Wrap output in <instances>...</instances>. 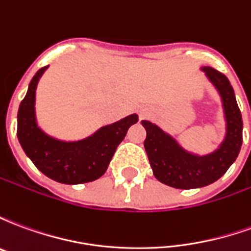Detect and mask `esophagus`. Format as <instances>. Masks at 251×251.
I'll list each match as a JSON object with an SVG mask.
<instances>
[{"label": "esophagus", "mask_w": 251, "mask_h": 251, "mask_svg": "<svg viewBox=\"0 0 251 251\" xmlns=\"http://www.w3.org/2000/svg\"><path fill=\"white\" fill-rule=\"evenodd\" d=\"M142 114H144V113H142Z\"/></svg>", "instance_id": "34e87169"}]
</instances>
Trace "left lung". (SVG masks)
<instances>
[{
    "instance_id": "1",
    "label": "left lung",
    "mask_w": 251,
    "mask_h": 251,
    "mask_svg": "<svg viewBox=\"0 0 251 251\" xmlns=\"http://www.w3.org/2000/svg\"><path fill=\"white\" fill-rule=\"evenodd\" d=\"M200 70L221 97L226 122L225 138L214 152H189L160 126L151 121H141L147 130L144 147L154 177L177 189L200 188L221 179L237 160L242 147V115L230 80L212 67H201Z\"/></svg>"
}]
</instances>
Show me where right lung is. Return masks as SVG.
<instances>
[{"label":"right lung","instance_id":"right-lung-1","mask_svg":"<svg viewBox=\"0 0 251 251\" xmlns=\"http://www.w3.org/2000/svg\"><path fill=\"white\" fill-rule=\"evenodd\" d=\"M48 66L32 77L17 114V137L25 154L47 177L62 184H83L106 172L115 149L125 138L138 115L130 114L102 126L91 136L77 141H63L47 134L36 118V88Z\"/></svg>","mask_w":251,"mask_h":251}]
</instances>
